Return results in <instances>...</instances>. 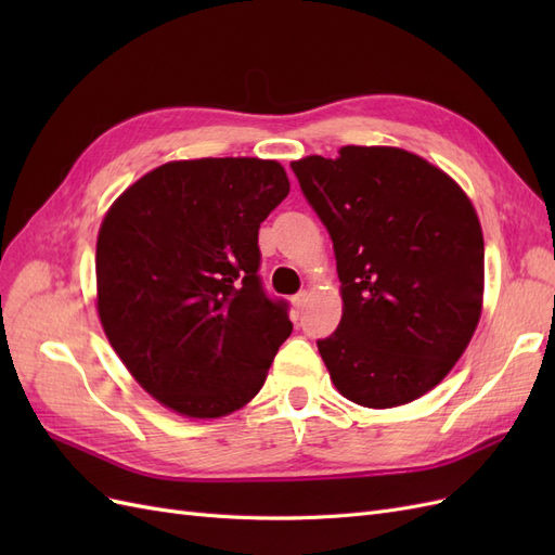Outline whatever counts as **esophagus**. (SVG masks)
Segmentation results:
<instances>
[{
    "label": "esophagus",
    "instance_id": "esophagus-1",
    "mask_svg": "<svg viewBox=\"0 0 555 555\" xmlns=\"http://www.w3.org/2000/svg\"><path fill=\"white\" fill-rule=\"evenodd\" d=\"M306 304H308V292H298V294L292 298V306H294V312H296V314L306 308Z\"/></svg>",
    "mask_w": 555,
    "mask_h": 555
}]
</instances>
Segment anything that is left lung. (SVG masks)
<instances>
[{"instance_id":"8db88e82","label":"left lung","mask_w":555,"mask_h":555,"mask_svg":"<svg viewBox=\"0 0 555 555\" xmlns=\"http://www.w3.org/2000/svg\"><path fill=\"white\" fill-rule=\"evenodd\" d=\"M333 241L343 319L317 340L331 379L363 408H396L440 384L477 328L483 236L465 192L400 147L345 145L292 162Z\"/></svg>"}]
</instances>
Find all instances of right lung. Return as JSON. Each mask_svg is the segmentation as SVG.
<instances>
[{"label":"right lung","mask_w":555,"mask_h":555,"mask_svg":"<svg viewBox=\"0 0 555 555\" xmlns=\"http://www.w3.org/2000/svg\"><path fill=\"white\" fill-rule=\"evenodd\" d=\"M289 180L273 159L169 162L115 201L96 238V310L127 371L192 418L241 410L289 338L259 278V227Z\"/></svg>","instance_id":"obj_1"}]
</instances>
